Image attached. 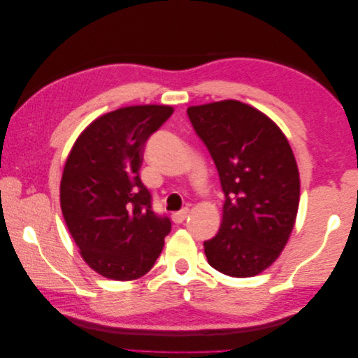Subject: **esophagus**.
<instances>
[{"label":"esophagus","mask_w":358,"mask_h":358,"mask_svg":"<svg viewBox=\"0 0 358 358\" xmlns=\"http://www.w3.org/2000/svg\"><path fill=\"white\" fill-rule=\"evenodd\" d=\"M187 216H188V209L185 208V209H182L176 213H173L171 218H173V222H175V224H182L183 221H185Z\"/></svg>","instance_id":"1"}]
</instances>
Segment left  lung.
Segmentation results:
<instances>
[{
    "mask_svg": "<svg viewBox=\"0 0 358 358\" xmlns=\"http://www.w3.org/2000/svg\"><path fill=\"white\" fill-rule=\"evenodd\" d=\"M187 113L225 196L220 231L204 242V254L227 276H255L280 255L296 222L300 179L294 154L272 119L245 103L192 106Z\"/></svg>",
    "mask_w": 358,
    "mask_h": 358,
    "instance_id": "obj_1",
    "label": "left lung"
}]
</instances>
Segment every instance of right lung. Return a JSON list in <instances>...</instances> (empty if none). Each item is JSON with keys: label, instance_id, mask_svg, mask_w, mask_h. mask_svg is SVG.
<instances>
[{"label": "right lung", "instance_id": "right-lung-1", "mask_svg": "<svg viewBox=\"0 0 358 358\" xmlns=\"http://www.w3.org/2000/svg\"><path fill=\"white\" fill-rule=\"evenodd\" d=\"M173 113L170 106H129L106 113L76 140L61 179V209L82 258L116 280L146 275L171 230L152 210L140 179L146 140Z\"/></svg>", "mask_w": 358, "mask_h": 358}]
</instances>
